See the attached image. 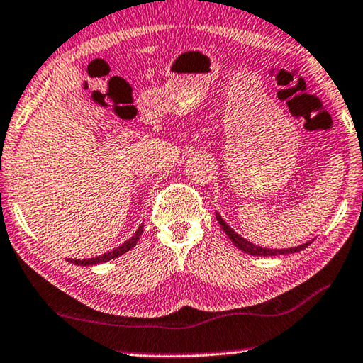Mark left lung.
Listing matches in <instances>:
<instances>
[{
    "label": "left lung",
    "instance_id": "1",
    "mask_svg": "<svg viewBox=\"0 0 363 363\" xmlns=\"http://www.w3.org/2000/svg\"><path fill=\"white\" fill-rule=\"evenodd\" d=\"M216 220H218V223H220V226H221L223 231L226 233L228 238L231 239V242L235 247H238V249H240V250L245 252V254H249V255H254V257H276V255L297 254V252L303 250V249H306V247H308L310 244H312V240H310V242H306V244L297 245V247H291V249H267V247H260V245L252 244L247 239H244L242 235H239L231 226H229L226 221L223 220L220 213H216Z\"/></svg>",
    "mask_w": 363,
    "mask_h": 363
}]
</instances>
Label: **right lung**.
<instances>
[{
  "instance_id": "add662e5",
  "label": "right lung",
  "mask_w": 363,
  "mask_h": 363,
  "mask_svg": "<svg viewBox=\"0 0 363 363\" xmlns=\"http://www.w3.org/2000/svg\"><path fill=\"white\" fill-rule=\"evenodd\" d=\"M143 233V224H140L139 229H137L135 234L132 235L130 239L125 240V242L123 245L116 247V249H113L111 252H108V254H103V255H99V257H94V258H85V260H71V258H67V262H71L74 264H80V267H90V264H99V263H105V262H109L113 260V258H118L123 254H125V252H129L132 247H135L137 240H139V238Z\"/></svg>"
}]
</instances>
